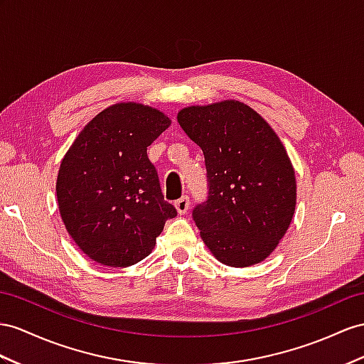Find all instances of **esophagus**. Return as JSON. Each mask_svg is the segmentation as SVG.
Returning a JSON list of instances; mask_svg holds the SVG:
<instances>
[{
	"label": "esophagus",
	"instance_id": "34e87169",
	"mask_svg": "<svg viewBox=\"0 0 364 364\" xmlns=\"http://www.w3.org/2000/svg\"><path fill=\"white\" fill-rule=\"evenodd\" d=\"M189 206H191V201H189L188 195L175 201V209H176V212L180 213V215H184V213L189 210Z\"/></svg>",
	"mask_w": 364,
	"mask_h": 364
}]
</instances>
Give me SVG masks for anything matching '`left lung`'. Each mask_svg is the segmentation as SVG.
<instances>
[{"mask_svg": "<svg viewBox=\"0 0 364 364\" xmlns=\"http://www.w3.org/2000/svg\"><path fill=\"white\" fill-rule=\"evenodd\" d=\"M176 118L206 163L208 200L192 210L204 245L232 267L263 262L295 212V172L283 143L235 100L184 107Z\"/></svg>", "mask_w": 364, "mask_h": 364, "instance_id": "8db88e82", "label": "left lung"}]
</instances>
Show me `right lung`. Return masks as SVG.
Listing matches in <instances>:
<instances>
[{
    "label": "right lung",
    "instance_id": "right-lung-1",
    "mask_svg": "<svg viewBox=\"0 0 364 364\" xmlns=\"http://www.w3.org/2000/svg\"><path fill=\"white\" fill-rule=\"evenodd\" d=\"M171 126L163 112L118 102L90 119L64 155L57 200L64 226L92 262L127 267L155 247L176 209L164 201L147 147Z\"/></svg>",
    "mask_w": 364,
    "mask_h": 364
}]
</instances>
